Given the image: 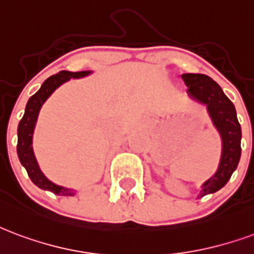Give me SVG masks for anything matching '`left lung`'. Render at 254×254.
<instances>
[{
	"label": "left lung",
	"mask_w": 254,
	"mask_h": 254,
	"mask_svg": "<svg viewBox=\"0 0 254 254\" xmlns=\"http://www.w3.org/2000/svg\"><path fill=\"white\" fill-rule=\"evenodd\" d=\"M182 79L189 87L190 97L204 103L214 125L222 137V156L218 171L202 186V196L213 194L226 185L236 171L241 157V125L236 108L219 84L203 74H183Z\"/></svg>",
	"instance_id": "obj_1"
}]
</instances>
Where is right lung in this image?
<instances>
[{
	"label": "right lung",
	"mask_w": 254,
	"mask_h": 254,
	"mask_svg": "<svg viewBox=\"0 0 254 254\" xmlns=\"http://www.w3.org/2000/svg\"><path fill=\"white\" fill-rule=\"evenodd\" d=\"M87 74H89V71H80V72L60 71L59 74L50 76L43 83L40 90L29 98L27 103V108H25V113H24V117L21 118V121L18 124V130H17V134H18V141H17V155H18V159L21 161V164L25 167L28 176L31 178L32 182L37 187H40L43 190H48V191L56 195L72 196L75 192L72 190L54 185L52 182H50L43 175V172L39 168V165H37L35 155H33V149H32V134H33L35 125H36L37 116H39L40 108L51 94L54 93L60 84L64 83V82H67L71 78H82V76Z\"/></svg>",
	"instance_id": "right-lung-1"
}]
</instances>
